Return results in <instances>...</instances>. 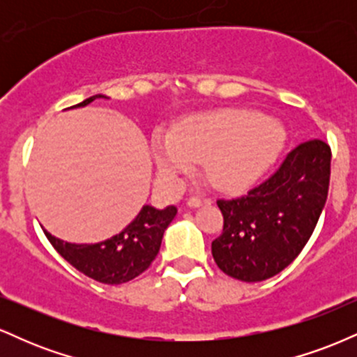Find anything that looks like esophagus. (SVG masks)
I'll return each mask as SVG.
<instances>
[{
	"mask_svg": "<svg viewBox=\"0 0 357 357\" xmlns=\"http://www.w3.org/2000/svg\"><path fill=\"white\" fill-rule=\"evenodd\" d=\"M202 204H210V199L208 198H196V196H192V198L188 199V206L190 208H199Z\"/></svg>",
	"mask_w": 357,
	"mask_h": 357,
	"instance_id": "obj_1",
	"label": "esophagus"
}]
</instances>
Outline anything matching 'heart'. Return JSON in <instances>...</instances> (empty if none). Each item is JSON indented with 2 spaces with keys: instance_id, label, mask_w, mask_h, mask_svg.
<instances>
[{
  "instance_id": "b5f03b06",
  "label": "heart",
  "mask_w": 357,
  "mask_h": 357,
  "mask_svg": "<svg viewBox=\"0 0 357 357\" xmlns=\"http://www.w3.org/2000/svg\"><path fill=\"white\" fill-rule=\"evenodd\" d=\"M285 127L255 110L223 109L195 116L176 127L174 136H154L159 181L174 188L179 176L204 162L210 183L223 191H243L284 151Z\"/></svg>"
}]
</instances>
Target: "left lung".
I'll return each instance as SVG.
<instances>
[{
  "label": "left lung",
  "mask_w": 357,
  "mask_h": 357,
  "mask_svg": "<svg viewBox=\"0 0 357 357\" xmlns=\"http://www.w3.org/2000/svg\"><path fill=\"white\" fill-rule=\"evenodd\" d=\"M331 147L298 144L267 181L235 199H218L223 233L211 243L216 265L241 282H261L296 260L327 199Z\"/></svg>",
  "instance_id": "8db88e82"
}]
</instances>
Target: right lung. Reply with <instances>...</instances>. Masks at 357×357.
Listing matches in <instances>:
<instances>
[{
    "label": "right lung",
    "mask_w": 357,
    "mask_h": 357,
    "mask_svg": "<svg viewBox=\"0 0 357 357\" xmlns=\"http://www.w3.org/2000/svg\"><path fill=\"white\" fill-rule=\"evenodd\" d=\"M96 99H105V96H93L73 107H85ZM176 206L155 210L144 204L139 215L112 238L100 243H68L50 235H45L53 248L60 253L72 267L100 284L119 285L132 280L149 268L161 248L162 235L171 221L174 220Z\"/></svg>",
    "instance_id": "obj_1"
}]
</instances>
